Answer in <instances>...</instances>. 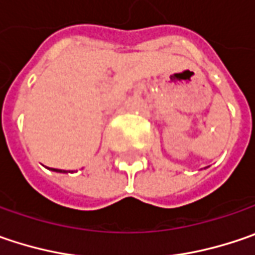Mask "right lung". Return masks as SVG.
I'll list each match as a JSON object with an SVG mask.
<instances>
[{
    "mask_svg": "<svg viewBox=\"0 0 255 255\" xmlns=\"http://www.w3.org/2000/svg\"><path fill=\"white\" fill-rule=\"evenodd\" d=\"M52 170H54V171H60V172H62V170H57V168H52ZM65 172V171H64Z\"/></svg>",
    "mask_w": 255,
    "mask_h": 255,
    "instance_id": "add662e5",
    "label": "right lung"
}]
</instances>
